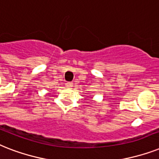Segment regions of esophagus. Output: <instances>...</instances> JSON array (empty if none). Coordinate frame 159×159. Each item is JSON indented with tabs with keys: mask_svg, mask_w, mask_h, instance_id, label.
Instances as JSON below:
<instances>
[{
	"mask_svg": "<svg viewBox=\"0 0 159 159\" xmlns=\"http://www.w3.org/2000/svg\"><path fill=\"white\" fill-rule=\"evenodd\" d=\"M72 86H73V84H72L71 82H68V83L66 84V87L67 89H71Z\"/></svg>",
	"mask_w": 159,
	"mask_h": 159,
	"instance_id": "1",
	"label": "esophagus"
}]
</instances>
